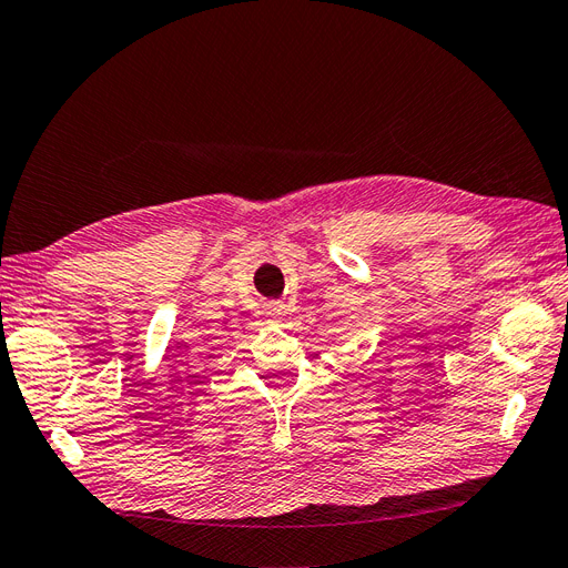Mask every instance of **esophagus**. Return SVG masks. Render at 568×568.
<instances>
[{"label": "esophagus", "instance_id": "1", "mask_svg": "<svg viewBox=\"0 0 568 568\" xmlns=\"http://www.w3.org/2000/svg\"><path fill=\"white\" fill-rule=\"evenodd\" d=\"M267 315L272 317V320H284V315H286V305H282V303H267Z\"/></svg>", "mask_w": 568, "mask_h": 568}]
</instances>
